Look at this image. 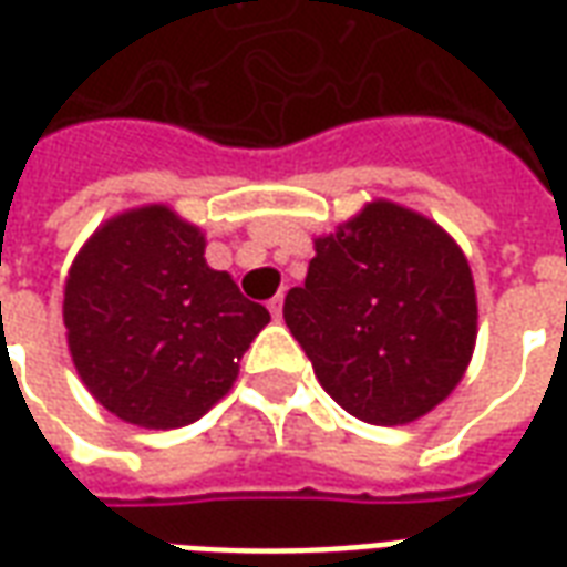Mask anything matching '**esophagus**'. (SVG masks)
I'll list each match as a JSON object with an SVG mask.
<instances>
[{"label": "esophagus", "instance_id": "1", "mask_svg": "<svg viewBox=\"0 0 567 567\" xmlns=\"http://www.w3.org/2000/svg\"><path fill=\"white\" fill-rule=\"evenodd\" d=\"M282 303H285V297H282V295H276V297H272V300H270V303H267V307H270V316H272V319H276V321L282 319Z\"/></svg>", "mask_w": 567, "mask_h": 567}]
</instances>
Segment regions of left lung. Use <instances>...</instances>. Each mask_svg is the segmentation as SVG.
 <instances>
[{
  "instance_id": "8db88e82",
  "label": "left lung",
  "mask_w": 567,
  "mask_h": 567,
  "mask_svg": "<svg viewBox=\"0 0 567 567\" xmlns=\"http://www.w3.org/2000/svg\"><path fill=\"white\" fill-rule=\"evenodd\" d=\"M285 324L321 389L370 425H410L462 382L476 343L467 258L422 212L373 199L316 239Z\"/></svg>"
}]
</instances>
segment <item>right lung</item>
Returning <instances> with one entry per match:
<instances>
[{"instance_id":"add662e5","label":"right lung","mask_w":567,"mask_h":567,"mask_svg":"<svg viewBox=\"0 0 567 567\" xmlns=\"http://www.w3.org/2000/svg\"><path fill=\"white\" fill-rule=\"evenodd\" d=\"M203 255L197 224L148 203L100 224L69 267L72 364L87 392L130 425L166 431L209 413L270 321Z\"/></svg>"}]
</instances>
